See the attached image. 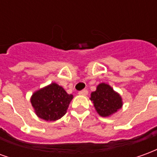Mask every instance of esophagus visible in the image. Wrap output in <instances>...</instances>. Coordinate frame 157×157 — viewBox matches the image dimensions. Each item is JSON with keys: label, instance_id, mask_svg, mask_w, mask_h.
<instances>
[{"label": "esophagus", "instance_id": "obj_1", "mask_svg": "<svg viewBox=\"0 0 157 157\" xmlns=\"http://www.w3.org/2000/svg\"><path fill=\"white\" fill-rule=\"evenodd\" d=\"M88 94V91L87 90H82V91H80L79 92V95H82V96H86Z\"/></svg>", "mask_w": 157, "mask_h": 157}]
</instances>
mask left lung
<instances>
[{"label":"left lung","mask_w":157,"mask_h":157,"mask_svg":"<svg viewBox=\"0 0 157 157\" xmlns=\"http://www.w3.org/2000/svg\"><path fill=\"white\" fill-rule=\"evenodd\" d=\"M90 100L97 113L102 117H110L123 107L121 96L104 82L100 83L96 91L91 93Z\"/></svg>","instance_id":"1"}]
</instances>
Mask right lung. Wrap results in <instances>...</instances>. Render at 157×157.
<instances>
[{
    "label": "right lung",
    "mask_w": 157,
    "mask_h": 157,
    "mask_svg": "<svg viewBox=\"0 0 157 157\" xmlns=\"http://www.w3.org/2000/svg\"><path fill=\"white\" fill-rule=\"evenodd\" d=\"M73 99L65 89L55 82L33 93L30 102L36 115L45 121H55L65 115Z\"/></svg>",
    "instance_id": "1"
}]
</instances>
